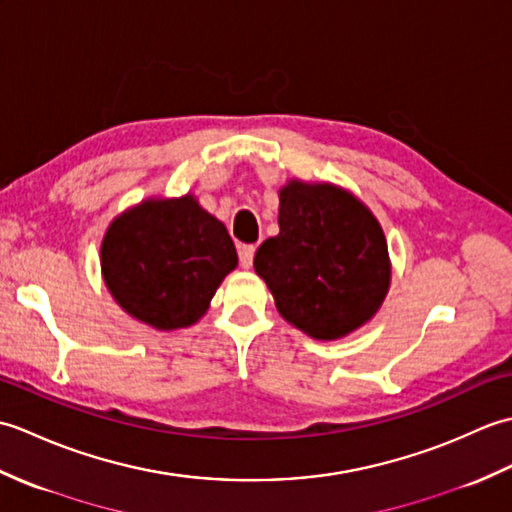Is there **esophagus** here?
<instances>
[{
    "mask_svg": "<svg viewBox=\"0 0 512 512\" xmlns=\"http://www.w3.org/2000/svg\"><path fill=\"white\" fill-rule=\"evenodd\" d=\"M253 257H255V246L246 244V246L239 248V266H242V268L253 266Z\"/></svg>",
    "mask_w": 512,
    "mask_h": 512,
    "instance_id": "esophagus-1",
    "label": "esophagus"
}]
</instances>
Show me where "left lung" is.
Wrapping results in <instances>:
<instances>
[{
    "instance_id": "8db88e82",
    "label": "left lung",
    "mask_w": 512,
    "mask_h": 512,
    "mask_svg": "<svg viewBox=\"0 0 512 512\" xmlns=\"http://www.w3.org/2000/svg\"><path fill=\"white\" fill-rule=\"evenodd\" d=\"M253 266L281 317L317 341L363 328L391 284L383 226L332 182L292 178L279 189V233L257 248Z\"/></svg>"
}]
</instances>
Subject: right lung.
Returning <instances> with one entry per match:
<instances>
[{
    "label": "right lung",
    "mask_w": 512,
    "mask_h": 512,
    "mask_svg": "<svg viewBox=\"0 0 512 512\" xmlns=\"http://www.w3.org/2000/svg\"><path fill=\"white\" fill-rule=\"evenodd\" d=\"M237 266L226 226L198 198H149L116 215L101 242V273L129 317L169 332L198 323Z\"/></svg>",
    "instance_id": "obj_1"
}]
</instances>
